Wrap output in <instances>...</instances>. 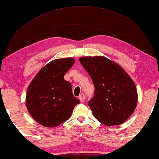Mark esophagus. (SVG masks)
Instances as JSON below:
<instances>
[{
  "label": "esophagus",
  "instance_id": "obj_1",
  "mask_svg": "<svg viewBox=\"0 0 159 159\" xmlns=\"http://www.w3.org/2000/svg\"><path fill=\"white\" fill-rule=\"evenodd\" d=\"M79 99H80V101L81 102H84V99H85V96H84V95L83 93H82V94L80 95V96H79Z\"/></svg>",
  "mask_w": 159,
  "mask_h": 159
}]
</instances>
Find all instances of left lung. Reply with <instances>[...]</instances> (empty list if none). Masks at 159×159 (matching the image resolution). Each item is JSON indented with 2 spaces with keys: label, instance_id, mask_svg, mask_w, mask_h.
Masks as SVG:
<instances>
[{
  "label": "left lung",
  "instance_id": "left-lung-1",
  "mask_svg": "<svg viewBox=\"0 0 159 159\" xmlns=\"http://www.w3.org/2000/svg\"><path fill=\"white\" fill-rule=\"evenodd\" d=\"M80 62L94 84V96L88 102L93 116L106 125L124 123L137 104V91L131 78L104 57H80Z\"/></svg>",
  "mask_w": 159,
  "mask_h": 159
}]
</instances>
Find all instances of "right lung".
<instances>
[{
  "label": "right lung",
  "mask_w": 159,
  "mask_h": 159,
  "mask_svg": "<svg viewBox=\"0 0 159 159\" xmlns=\"http://www.w3.org/2000/svg\"><path fill=\"white\" fill-rule=\"evenodd\" d=\"M75 60L56 59L42 68L28 86L26 107L39 124L55 127L71 117L80 100L74 96L71 84L64 80Z\"/></svg>",
  "instance_id": "right-lung-1"
}]
</instances>
